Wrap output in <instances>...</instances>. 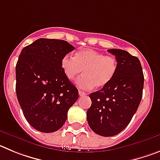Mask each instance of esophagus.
I'll use <instances>...</instances> for the list:
<instances>
[{
  "label": "esophagus",
  "mask_w": 160,
  "mask_h": 160,
  "mask_svg": "<svg viewBox=\"0 0 160 160\" xmlns=\"http://www.w3.org/2000/svg\"><path fill=\"white\" fill-rule=\"evenodd\" d=\"M78 94H79V95L80 96H84V95H86V93L84 92V91H82V90H78Z\"/></svg>",
  "instance_id": "34e87169"
}]
</instances>
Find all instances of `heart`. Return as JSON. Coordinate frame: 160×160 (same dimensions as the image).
<instances>
[{
  "label": "heart",
  "instance_id": "obj_1",
  "mask_svg": "<svg viewBox=\"0 0 160 160\" xmlns=\"http://www.w3.org/2000/svg\"><path fill=\"white\" fill-rule=\"evenodd\" d=\"M61 66L65 75L72 80L82 71L83 75L76 81L78 87L83 90H91L96 87H106L114 78L118 70V61L112 55H104L92 49L78 51L74 57L64 55Z\"/></svg>",
  "mask_w": 160,
  "mask_h": 160
}]
</instances>
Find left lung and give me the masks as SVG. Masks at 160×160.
<instances>
[{
    "label": "left lung",
    "instance_id": "8db88e82",
    "mask_svg": "<svg viewBox=\"0 0 160 160\" xmlns=\"http://www.w3.org/2000/svg\"><path fill=\"white\" fill-rule=\"evenodd\" d=\"M118 61L114 78L100 90L91 93L87 122L102 136L118 135L131 122L142 96L144 77L138 58L122 49H108Z\"/></svg>",
    "mask_w": 160,
    "mask_h": 160
}]
</instances>
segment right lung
<instances>
[{
	"mask_svg": "<svg viewBox=\"0 0 160 160\" xmlns=\"http://www.w3.org/2000/svg\"><path fill=\"white\" fill-rule=\"evenodd\" d=\"M74 49L63 40L40 38L23 48L16 66V93L24 116L34 129H60L78 91L61 66L64 55Z\"/></svg>",
	"mask_w": 160,
	"mask_h": 160,
	"instance_id": "add662e5",
	"label": "right lung"
}]
</instances>
